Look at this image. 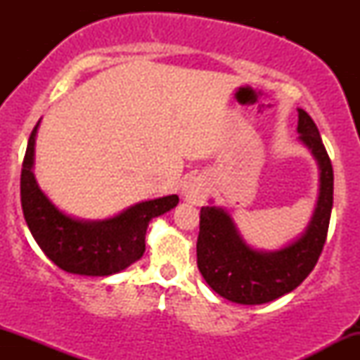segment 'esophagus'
I'll return each instance as SVG.
<instances>
[{
	"label": "esophagus",
	"instance_id": "1",
	"mask_svg": "<svg viewBox=\"0 0 360 360\" xmlns=\"http://www.w3.org/2000/svg\"><path fill=\"white\" fill-rule=\"evenodd\" d=\"M208 181L201 176L189 177L183 184V196L188 203L203 205L206 196H208Z\"/></svg>",
	"mask_w": 360,
	"mask_h": 360
}]
</instances>
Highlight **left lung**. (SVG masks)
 <instances>
[{"label":"left lung","mask_w":360,"mask_h":360,"mask_svg":"<svg viewBox=\"0 0 360 360\" xmlns=\"http://www.w3.org/2000/svg\"><path fill=\"white\" fill-rule=\"evenodd\" d=\"M298 134L320 167L316 208L301 237L279 250L252 249L225 210L201 208L198 269L214 292L233 303L262 304L291 292L308 278L323 250L333 206V169L315 122L301 108Z\"/></svg>","instance_id":"8db88e82"}]
</instances>
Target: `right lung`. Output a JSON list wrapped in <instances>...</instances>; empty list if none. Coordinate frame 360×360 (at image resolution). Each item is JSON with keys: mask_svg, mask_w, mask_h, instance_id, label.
Segmentation results:
<instances>
[{"mask_svg": "<svg viewBox=\"0 0 360 360\" xmlns=\"http://www.w3.org/2000/svg\"><path fill=\"white\" fill-rule=\"evenodd\" d=\"M39 123L28 139L20 179L23 217L35 242L57 267L71 274L111 276L127 269L146 252L148 221L174 208L177 194L142 201L106 220L69 217L45 196L32 171Z\"/></svg>", "mask_w": 360, "mask_h": 360, "instance_id": "right-lung-1", "label": "right lung"}]
</instances>
